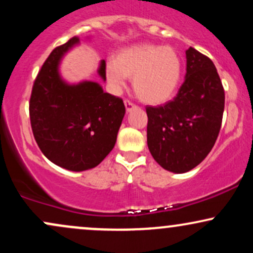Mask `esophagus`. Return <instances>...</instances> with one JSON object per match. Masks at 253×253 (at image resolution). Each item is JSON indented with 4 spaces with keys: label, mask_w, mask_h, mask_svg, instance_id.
I'll list each match as a JSON object with an SVG mask.
<instances>
[{
    "label": "esophagus",
    "mask_w": 253,
    "mask_h": 253,
    "mask_svg": "<svg viewBox=\"0 0 253 253\" xmlns=\"http://www.w3.org/2000/svg\"><path fill=\"white\" fill-rule=\"evenodd\" d=\"M125 107H126V110H127V113H129L130 110L132 109H134V108H136V106L135 104H133L132 102H129L128 100H125Z\"/></svg>",
    "instance_id": "esophagus-1"
}]
</instances>
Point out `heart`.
Masks as SVG:
<instances>
[{"instance_id": "obj_1", "label": "heart", "mask_w": 253, "mask_h": 253, "mask_svg": "<svg viewBox=\"0 0 253 253\" xmlns=\"http://www.w3.org/2000/svg\"><path fill=\"white\" fill-rule=\"evenodd\" d=\"M110 85L120 90L132 78L135 95L147 104L168 102L175 95L182 76V62L171 46L138 43L118 51L106 64Z\"/></svg>"}]
</instances>
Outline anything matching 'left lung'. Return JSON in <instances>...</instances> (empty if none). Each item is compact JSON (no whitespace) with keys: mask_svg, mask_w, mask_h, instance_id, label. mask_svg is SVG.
I'll return each instance as SVG.
<instances>
[{"mask_svg":"<svg viewBox=\"0 0 253 253\" xmlns=\"http://www.w3.org/2000/svg\"><path fill=\"white\" fill-rule=\"evenodd\" d=\"M187 74L178 94L159 107H146L147 146L165 170L184 173L197 167L215 144L225 92L215 65L195 48L185 51Z\"/></svg>","mask_w":253,"mask_h":253,"instance_id":"1","label":"left lung"}]
</instances>
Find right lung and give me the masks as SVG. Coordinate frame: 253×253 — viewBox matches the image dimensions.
<instances>
[{
  "instance_id": "1",
  "label": "right lung",
  "mask_w": 253,
  "mask_h": 253,
  "mask_svg": "<svg viewBox=\"0 0 253 253\" xmlns=\"http://www.w3.org/2000/svg\"><path fill=\"white\" fill-rule=\"evenodd\" d=\"M89 39V37H88ZM80 45L74 37L51 52L34 82L30 101L32 130L47 159L63 169L85 171L109 155L125 117L123 100L104 92L98 82L70 83L60 74V64ZM97 76L106 82V63Z\"/></svg>"
}]
</instances>
